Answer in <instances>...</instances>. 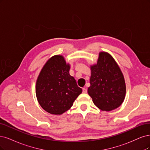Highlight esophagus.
Listing matches in <instances>:
<instances>
[{
	"instance_id": "1",
	"label": "esophagus",
	"mask_w": 150,
	"mask_h": 150,
	"mask_svg": "<svg viewBox=\"0 0 150 150\" xmlns=\"http://www.w3.org/2000/svg\"><path fill=\"white\" fill-rule=\"evenodd\" d=\"M82 91H83V93H86V92H87V89L85 88H82Z\"/></svg>"
}]
</instances>
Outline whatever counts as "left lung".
Instances as JSON below:
<instances>
[{"label": "left lung", "mask_w": 150, "mask_h": 150, "mask_svg": "<svg viewBox=\"0 0 150 150\" xmlns=\"http://www.w3.org/2000/svg\"><path fill=\"white\" fill-rule=\"evenodd\" d=\"M88 93L93 103L103 111H111L122 105L126 93L124 76L113 58L100 52L97 64L91 67Z\"/></svg>", "instance_id": "left-lung-1"}]
</instances>
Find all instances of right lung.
Returning <instances> with one entry per match:
<instances>
[{"instance_id":"1","label":"right lung","mask_w":150,"mask_h":150,"mask_svg":"<svg viewBox=\"0 0 150 150\" xmlns=\"http://www.w3.org/2000/svg\"><path fill=\"white\" fill-rule=\"evenodd\" d=\"M70 65L62 55H55L43 66L36 83V96L43 110L61 115L69 110L81 93L73 76Z\"/></svg>"}]
</instances>
